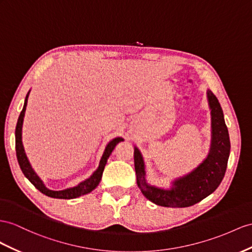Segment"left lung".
Listing matches in <instances>:
<instances>
[{"label":"left lung","instance_id":"8db88e82","mask_svg":"<svg viewBox=\"0 0 252 252\" xmlns=\"http://www.w3.org/2000/svg\"><path fill=\"white\" fill-rule=\"evenodd\" d=\"M212 114V144L208 158L188 176L172 183L170 189H158L146 183L144 159L134 148V164L137 185L147 199L166 208H186L201 201L218 188L227 170L230 154V138L222 108L216 95L208 90Z\"/></svg>","mask_w":252,"mask_h":252}]
</instances>
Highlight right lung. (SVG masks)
Wrapping results in <instances>:
<instances>
[{"label": "right lung", "mask_w": 252, "mask_h": 252, "mask_svg": "<svg viewBox=\"0 0 252 252\" xmlns=\"http://www.w3.org/2000/svg\"><path fill=\"white\" fill-rule=\"evenodd\" d=\"M29 94H27V96H25L24 105H23V108L20 113V116H19V118H18L17 126H16V153H17L18 163H19V165H20V168L23 172V175L30 180V182L33 184L38 190H40L42 193H44V195L48 197L57 198V199H74V198H77L80 196L86 195V193L94 190L96 186L99 185V183L101 181L102 173H103V170H104L107 158H109V156H111V153L114 150L116 145L124 140V138L117 137V138L113 139L112 141H109L108 145L105 148L104 153H103L98 169H96L93 173L92 177L85 180L84 182H81L77 186H74V188L67 189L63 190H51L44 186L40 178L36 175V172L33 170V168H32L29 159H28L27 156H25L24 148L22 145V125H23L25 109H27V105H28Z\"/></svg>", "instance_id": "1"}]
</instances>
